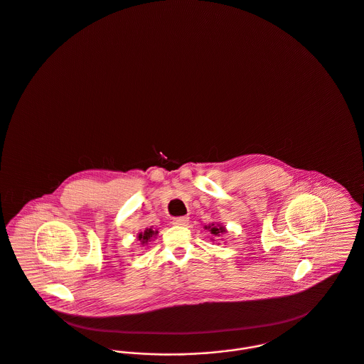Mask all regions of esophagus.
Returning <instances> with one entry per match:
<instances>
[{"label":"esophagus","mask_w":364,"mask_h":364,"mask_svg":"<svg viewBox=\"0 0 364 364\" xmlns=\"http://www.w3.org/2000/svg\"><path fill=\"white\" fill-rule=\"evenodd\" d=\"M188 222H190V219L187 216H180V218L173 219V224H176V225H186Z\"/></svg>","instance_id":"1"}]
</instances>
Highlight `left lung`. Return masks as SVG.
Wrapping results in <instances>:
<instances>
[{
	"label": "left lung",
	"mask_w": 364,
	"mask_h": 364,
	"mask_svg": "<svg viewBox=\"0 0 364 364\" xmlns=\"http://www.w3.org/2000/svg\"><path fill=\"white\" fill-rule=\"evenodd\" d=\"M206 228H210V232L215 234V235H219L220 232H224V227H220V225H219V228H218L216 225H213V227L209 225V227H206Z\"/></svg>",
	"instance_id": "8db88e82"
}]
</instances>
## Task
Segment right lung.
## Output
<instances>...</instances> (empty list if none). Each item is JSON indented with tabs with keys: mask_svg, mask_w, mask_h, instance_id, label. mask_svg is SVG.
Returning a JSON list of instances; mask_svg holds the SVG:
<instances>
[{
	"mask_svg": "<svg viewBox=\"0 0 364 364\" xmlns=\"http://www.w3.org/2000/svg\"><path fill=\"white\" fill-rule=\"evenodd\" d=\"M156 234H158V231H154L152 228H146L144 232L139 234V240H140L141 244L144 245V244H146L148 241H151V238H152L154 235H156Z\"/></svg>",
	"mask_w": 364,
	"mask_h": 364,
	"instance_id": "add662e5",
	"label": "right lung"
}]
</instances>
